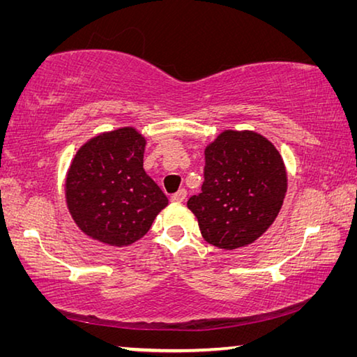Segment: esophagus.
I'll return each instance as SVG.
<instances>
[{
  "instance_id": "1",
  "label": "esophagus",
  "mask_w": 357,
  "mask_h": 357,
  "mask_svg": "<svg viewBox=\"0 0 357 357\" xmlns=\"http://www.w3.org/2000/svg\"><path fill=\"white\" fill-rule=\"evenodd\" d=\"M185 197H187L185 189H181V190H178L176 193H173V195H172V202H174V203H183V202L185 200Z\"/></svg>"
}]
</instances>
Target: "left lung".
Returning a JSON list of instances; mask_svg holds the SVG:
<instances>
[{
	"label": "left lung",
	"mask_w": 357,
	"mask_h": 357,
	"mask_svg": "<svg viewBox=\"0 0 357 357\" xmlns=\"http://www.w3.org/2000/svg\"><path fill=\"white\" fill-rule=\"evenodd\" d=\"M202 193L187 202L202 236L219 249L245 247L279 215L288 178L279 151L253 130H223L204 149Z\"/></svg>",
	"instance_id": "1"
}]
</instances>
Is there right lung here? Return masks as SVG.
<instances>
[{
  "label": "right lung",
  "instance_id": "right-lung-1",
  "mask_svg": "<svg viewBox=\"0 0 357 357\" xmlns=\"http://www.w3.org/2000/svg\"><path fill=\"white\" fill-rule=\"evenodd\" d=\"M146 140L135 128L104 132L83 144L66 176V203L94 241L126 247L149 231L168 198L143 168Z\"/></svg>",
  "mask_w": 357,
  "mask_h": 357
}]
</instances>
